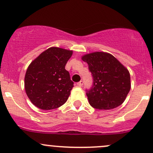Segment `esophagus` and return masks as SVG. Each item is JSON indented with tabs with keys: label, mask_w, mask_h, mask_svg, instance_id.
Returning a JSON list of instances; mask_svg holds the SVG:
<instances>
[{
	"label": "esophagus",
	"mask_w": 153,
	"mask_h": 153,
	"mask_svg": "<svg viewBox=\"0 0 153 153\" xmlns=\"http://www.w3.org/2000/svg\"><path fill=\"white\" fill-rule=\"evenodd\" d=\"M83 81H82V80H80V82H78V83H77L78 86H79V87H81L82 85H83Z\"/></svg>",
	"instance_id": "34e87169"
}]
</instances>
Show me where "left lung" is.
Listing matches in <instances>:
<instances>
[{"label":"left lung","instance_id":"obj_1","mask_svg":"<svg viewBox=\"0 0 153 153\" xmlns=\"http://www.w3.org/2000/svg\"><path fill=\"white\" fill-rule=\"evenodd\" d=\"M81 59L88 63L94 78L93 86L86 93L91 106L111 110L122 105L131 89L128 69L107 52H92Z\"/></svg>","mask_w":153,"mask_h":153}]
</instances>
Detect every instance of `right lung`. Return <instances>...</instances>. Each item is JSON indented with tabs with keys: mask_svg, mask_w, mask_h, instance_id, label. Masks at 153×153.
Listing matches in <instances>:
<instances>
[{
	"mask_svg": "<svg viewBox=\"0 0 153 153\" xmlns=\"http://www.w3.org/2000/svg\"><path fill=\"white\" fill-rule=\"evenodd\" d=\"M73 52L51 47L30 64L25 76V89L35 106L49 110L58 108L67 102L73 82L65 65Z\"/></svg>",
	"mask_w": 153,
	"mask_h": 153,
	"instance_id": "right-lung-1",
	"label": "right lung"
}]
</instances>
